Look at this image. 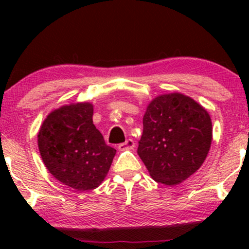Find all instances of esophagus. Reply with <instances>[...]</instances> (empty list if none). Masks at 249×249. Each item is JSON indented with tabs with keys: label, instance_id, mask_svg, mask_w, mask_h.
Wrapping results in <instances>:
<instances>
[{
	"label": "esophagus",
	"instance_id": "34e87169",
	"mask_svg": "<svg viewBox=\"0 0 249 249\" xmlns=\"http://www.w3.org/2000/svg\"><path fill=\"white\" fill-rule=\"evenodd\" d=\"M136 147V144L132 139H126V142H122V144L118 145V148L121 151H126V150H133Z\"/></svg>",
	"mask_w": 249,
	"mask_h": 249
}]
</instances>
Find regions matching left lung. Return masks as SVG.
<instances>
[{"instance_id":"8db88e82","label":"left lung","mask_w":249,"mask_h":249,"mask_svg":"<svg viewBox=\"0 0 249 249\" xmlns=\"http://www.w3.org/2000/svg\"><path fill=\"white\" fill-rule=\"evenodd\" d=\"M138 152L156 181L177 185L204 164L212 142L207 110L191 97L165 93L150 102Z\"/></svg>"}]
</instances>
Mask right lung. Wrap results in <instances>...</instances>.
I'll return each mask as SVG.
<instances>
[{
    "instance_id": "1",
    "label": "right lung",
    "mask_w": 249,
    "mask_h": 249,
    "mask_svg": "<svg viewBox=\"0 0 249 249\" xmlns=\"http://www.w3.org/2000/svg\"><path fill=\"white\" fill-rule=\"evenodd\" d=\"M92 115L93 105L89 102L63 105L47 116L37 134L48 171L82 192L102 184L116 154L93 125Z\"/></svg>"
}]
</instances>
